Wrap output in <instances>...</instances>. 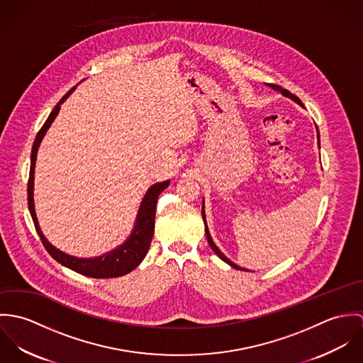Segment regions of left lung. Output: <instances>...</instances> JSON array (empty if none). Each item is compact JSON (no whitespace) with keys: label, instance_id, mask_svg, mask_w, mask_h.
I'll return each instance as SVG.
<instances>
[{"label":"left lung","instance_id":"8db88e82","mask_svg":"<svg viewBox=\"0 0 363 363\" xmlns=\"http://www.w3.org/2000/svg\"><path fill=\"white\" fill-rule=\"evenodd\" d=\"M269 86L272 88V89H275V91H279L282 95H285V96H288V98H291L292 101H295L296 104H301V106H303V104L301 102V99L296 96V95H294V94H291L288 89H284L282 86H279V85H277V84H269ZM201 213H203V219H204V223H206V235H207V240L208 243H209V246H211V249L215 252V255L219 257L220 259H223L225 262H228L229 265H232L233 268H236V269H239L240 267L239 265H236L235 262H232L230 259H228L226 256H223L222 255V252L215 246V243H213V240H212V238H211V235H209V232H208V228H207V222H206V213H204V207H203V211H201Z\"/></svg>","mask_w":363,"mask_h":363}]
</instances>
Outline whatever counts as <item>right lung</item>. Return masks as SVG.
<instances>
[{"mask_svg": "<svg viewBox=\"0 0 363 363\" xmlns=\"http://www.w3.org/2000/svg\"><path fill=\"white\" fill-rule=\"evenodd\" d=\"M75 88L69 89L58 104H55V107L52 108L49 118L46 120V123L43 124V127L39 130L35 143H33V148H32V157H30V173H29V180H28V206L29 211L32 215V219L35 222V228L40 236V240L43 243V246L46 247V250L49 252V255L52 259L58 261L60 264L68 267L69 269L91 277V278H114V277H121L128 274L130 271H133L143 259L145 257L152 236H154V229H155V211L156 203H157V197L160 196V193L169 186V180L167 182H162V183H156L154 184L145 194L143 204L138 211V216H137V222H135V228L130 236V239L120 246L118 249L104 255L98 259H77L72 256H68L60 250H57L55 247H52V245L48 242V239L43 236L39 223H38V218H36V212H35V206H33V173H35V163H36V155H38V148L40 145L42 138L45 137L48 128L50 127L55 116L60 111V104H62L69 94L74 91Z\"/></svg>", "mask_w": 363, "mask_h": 363, "instance_id": "right-lung-1", "label": "right lung"}]
</instances>
